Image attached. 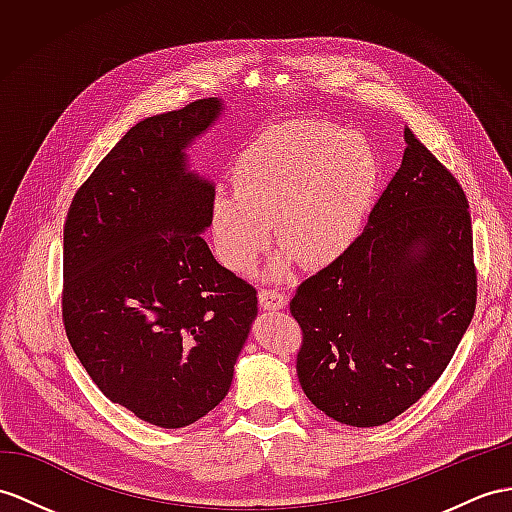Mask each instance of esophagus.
Masks as SVG:
<instances>
[{
	"mask_svg": "<svg viewBox=\"0 0 512 512\" xmlns=\"http://www.w3.org/2000/svg\"><path fill=\"white\" fill-rule=\"evenodd\" d=\"M258 302L265 310H280L286 306V302H289V297L278 289H263L258 293Z\"/></svg>",
	"mask_w": 512,
	"mask_h": 512,
	"instance_id": "34e87169",
	"label": "esophagus"
}]
</instances>
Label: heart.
<instances>
[{
    "label": "heart",
    "instance_id": "b5f03b06",
    "mask_svg": "<svg viewBox=\"0 0 512 512\" xmlns=\"http://www.w3.org/2000/svg\"><path fill=\"white\" fill-rule=\"evenodd\" d=\"M234 193L208 199V234L219 263L249 273L273 243L286 249L269 276L282 278L297 258L328 267L363 234L378 193L380 167L358 132L328 123H289L256 136L234 158Z\"/></svg>",
    "mask_w": 512,
    "mask_h": 512
}]
</instances>
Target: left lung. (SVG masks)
Here are the masks:
<instances>
[{
    "label": "left lung",
    "mask_w": 512,
    "mask_h": 512,
    "mask_svg": "<svg viewBox=\"0 0 512 512\" xmlns=\"http://www.w3.org/2000/svg\"><path fill=\"white\" fill-rule=\"evenodd\" d=\"M402 165L363 234L297 286V378L328 417L373 428L441 378L476 310L463 186L408 128Z\"/></svg>",
    "instance_id": "1"
}]
</instances>
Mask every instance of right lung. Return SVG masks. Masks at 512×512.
Returning <instances> with one entry per match:
<instances>
[{
    "label": "right lung",
    "instance_id": "right-lung-1",
    "mask_svg": "<svg viewBox=\"0 0 512 512\" xmlns=\"http://www.w3.org/2000/svg\"><path fill=\"white\" fill-rule=\"evenodd\" d=\"M217 97L130 128L73 197L62 247V321L110 402L158 428H184L228 395L258 297L210 254L215 186L186 152Z\"/></svg>",
    "mask_w": 512,
    "mask_h": 512
}]
</instances>
